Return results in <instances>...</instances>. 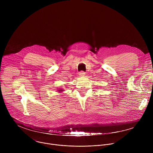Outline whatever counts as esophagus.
Returning <instances> with one entry per match:
<instances>
[{
  "instance_id": "obj_1",
  "label": "esophagus",
  "mask_w": 153,
  "mask_h": 153,
  "mask_svg": "<svg viewBox=\"0 0 153 153\" xmlns=\"http://www.w3.org/2000/svg\"><path fill=\"white\" fill-rule=\"evenodd\" d=\"M79 76L82 77V76H84L85 75V72H83V71H81V72L79 73Z\"/></svg>"
}]
</instances>
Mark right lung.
Masks as SVG:
<instances>
[{
    "instance_id": "add662e5",
    "label": "right lung",
    "mask_w": 153,
    "mask_h": 153,
    "mask_svg": "<svg viewBox=\"0 0 153 153\" xmlns=\"http://www.w3.org/2000/svg\"><path fill=\"white\" fill-rule=\"evenodd\" d=\"M64 91V90H63V89L57 90V92H59V93H61V92H62V91Z\"/></svg>"
}]
</instances>
